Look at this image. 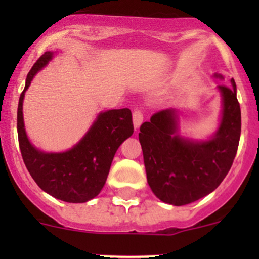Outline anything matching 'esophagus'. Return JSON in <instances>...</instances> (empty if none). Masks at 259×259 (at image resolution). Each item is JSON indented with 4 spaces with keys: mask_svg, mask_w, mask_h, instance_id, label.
<instances>
[{
    "mask_svg": "<svg viewBox=\"0 0 259 259\" xmlns=\"http://www.w3.org/2000/svg\"><path fill=\"white\" fill-rule=\"evenodd\" d=\"M143 119H144V115H143V111L142 110H134V113H133V122H134V126L135 129H138V127L142 125L143 122Z\"/></svg>",
    "mask_w": 259,
    "mask_h": 259,
    "instance_id": "34e87169",
    "label": "esophagus"
}]
</instances>
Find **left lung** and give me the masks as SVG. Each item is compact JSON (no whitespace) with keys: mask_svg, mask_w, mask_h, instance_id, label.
<instances>
[{"mask_svg":"<svg viewBox=\"0 0 259 259\" xmlns=\"http://www.w3.org/2000/svg\"><path fill=\"white\" fill-rule=\"evenodd\" d=\"M215 77L223 79L219 74ZM218 86L222 117L214 135L194 140L179 135L174 109L158 111L140 126L146 179L154 194L164 203L185 205L205 197L228 174L241 138V108L237 86Z\"/></svg>","mask_w":259,"mask_h":259,"instance_id":"8db88e82","label":"left lung"}]
</instances>
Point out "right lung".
<instances>
[{
    "instance_id": "obj_1",
    "label": "right lung",
    "mask_w": 259,
    "mask_h": 259,
    "mask_svg": "<svg viewBox=\"0 0 259 259\" xmlns=\"http://www.w3.org/2000/svg\"><path fill=\"white\" fill-rule=\"evenodd\" d=\"M52 57L54 52H45L26 77L17 108L18 144L28 173L44 192L67 203H85L101 192L117 148L134 133L132 111L125 108L100 113L80 142L66 151L46 153L35 148L23 124V98L35 75Z\"/></svg>"
}]
</instances>
